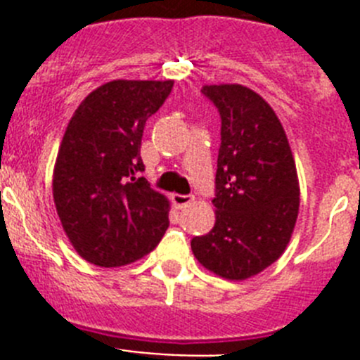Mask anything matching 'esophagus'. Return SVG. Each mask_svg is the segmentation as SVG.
Returning <instances> with one entry per match:
<instances>
[{
	"label": "esophagus",
	"instance_id": "1",
	"mask_svg": "<svg viewBox=\"0 0 360 360\" xmlns=\"http://www.w3.org/2000/svg\"><path fill=\"white\" fill-rule=\"evenodd\" d=\"M171 200H173L174 207L184 209V207H187V205H191V203L195 202V196H193V195H178V193H174V195H171Z\"/></svg>",
	"mask_w": 360,
	"mask_h": 360
}]
</instances>
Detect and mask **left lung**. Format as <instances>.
I'll use <instances>...</instances> for the list:
<instances>
[{"label":"left lung","mask_w":360,"mask_h":360,"mask_svg":"<svg viewBox=\"0 0 360 360\" xmlns=\"http://www.w3.org/2000/svg\"><path fill=\"white\" fill-rule=\"evenodd\" d=\"M218 108L221 144L214 227L191 241L207 270L231 281L259 274L285 252L299 212L294 155L276 111L241 84H205Z\"/></svg>","instance_id":"8db88e82"}]
</instances>
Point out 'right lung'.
I'll return each mask as SVG.
<instances>
[{
  "instance_id": "obj_1",
  "label": "right lung",
  "mask_w": 360,
  "mask_h": 360,
  "mask_svg": "<svg viewBox=\"0 0 360 360\" xmlns=\"http://www.w3.org/2000/svg\"><path fill=\"white\" fill-rule=\"evenodd\" d=\"M171 88L173 81H110L70 119L53 167V203L70 243L88 263L129 265L169 227V200L139 173L146 120Z\"/></svg>"
}]
</instances>
